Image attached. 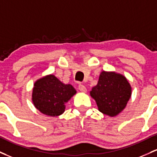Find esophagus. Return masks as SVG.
<instances>
[{
  "instance_id": "obj_1",
  "label": "esophagus",
  "mask_w": 157,
  "mask_h": 157,
  "mask_svg": "<svg viewBox=\"0 0 157 157\" xmlns=\"http://www.w3.org/2000/svg\"><path fill=\"white\" fill-rule=\"evenodd\" d=\"M78 90L82 93H86V92H87V88L84 87V85H82V84H79V85H78Z\"/></svg>"
}]
</instances>
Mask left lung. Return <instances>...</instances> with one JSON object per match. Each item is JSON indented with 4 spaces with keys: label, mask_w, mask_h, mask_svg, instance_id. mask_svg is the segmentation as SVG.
Instances as JSON below:
<instances>
[{
    "label": "left lung",
    "mask_w": 157,
    "mask_h": 157,
    "mask_svg": "<svg viewBox=\"0 0 157 157\" xmlns=\"http://www.w3.org/2000/svg\"><path fill=\"white\" fill-rule=\"evenodd\" d=\"M132 94V87L124 75L114 71L101 72L98 83L90 95L95 100L98 110L113 117L125 108Z\"/></svg>",
    "instance_id": "8db88e82"
}]
</instances>
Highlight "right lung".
<instances>
[{
	"label": "right lung",
	"mask_w": 157,
	"mask_h": 157,
	"mask_svg": "<svg viewBox=\"0 0 157 157\" xmlns=\"http://www.w3.org/2000/svg\"><path fill=\"white\" fill-rule=\"evenodd\" d=\"M75 93L71 84H65L53 74H49L35 82L32 101L41 113L56 117L65 111V105Z\"/></svg>",
	"instance_id": "right-lung-1"
}]
</instances>
